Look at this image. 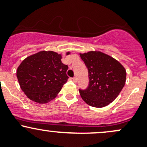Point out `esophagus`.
I'll list each match as a JSON object with an SVG mask.
<instances>
[{
	"label": "esophagus",
	"instance_id": "esophagus-1",
	"mask_svg": "<svg viewBox=\"0 0 147 147\" xmlns=\"http://www.w3.org/2000/svg\"><path fill=\"white\" fill-rule=\"evenodd\" d=\"M72 81H73L74 83H76V81H77L76 78V77H74V78H72Z\"/></svg>",
	"mask_w": 147,
	"mask_h": 147
}]
</instances>
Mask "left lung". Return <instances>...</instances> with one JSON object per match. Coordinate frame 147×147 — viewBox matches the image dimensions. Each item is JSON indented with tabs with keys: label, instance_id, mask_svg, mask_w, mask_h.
I'll list each match as a JSON object with an SVG mask.
<instances>
[{
	"label": "left lung",
	"instance_id": "left-lung-1",
	"mask_svg": "<svg viewBox=\"0 0 147 147\" xmlns=\"http://www.w3.org/2000/svg\"><path fill=\"white\" fill-rule=\"evenodd\" d=\"M88 69L89 84L79 89L82 99L91 107L101 108L114 101L126 83V71L114 58L99 51L79 53Z\"/></svg>",
	"mask_w": 147,
	"mask_h": 147
}]
</instances>
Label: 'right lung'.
Masks as SVG:
<instances>
[{
  "label": "right lung",
  "mask_w": 147,
  "mask_h": 147,
  "mask_svg": "<svg viewBox=\"0 0 147 147\" xmlns=\"http://www.w3.org/2000/svg\"><path fill=\"white\" fill-rule=\"evenodd\" d=\"M70 51L66 52L69 55ZM62 55L53 51H40L28 56L17 69L16 76L26 96L38 104H47L57 96L68 81L67 65Z\"/></svg>",
  "instance_id": "1"
}]
</instances>
